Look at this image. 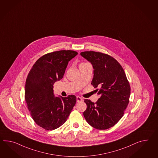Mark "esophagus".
Wrapping results in <instances>:
<instances>
[{
  "instance_id": "34e87169",
  "label": "esophagus",
  "mask_w": 158,
  "mask_h": 158,
  "mask_svg": "<svg viewBox=\"0 0 158 158\" xmlns=\"http://www.w3.org/2000/svg\"><path fill=\"white\" fill-rule=\"evenodd\" d=\"M77 102H81L83 101V99L80 96H77Z\"/></svg>"
}]
</instances>
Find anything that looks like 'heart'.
<instances>
[{
    "label": "heart",
    "instance_id": "heart-1",
    "mask_svg": "<svg viewBox=\"0 0 158 158\" xmlns=\"http://www.w3.org/2000/svg\"><path fill=\"white\" fill-rule=\"evenodd\" d=\"M82 64H85V63H82Z\"/></svg>",
    "mask_w": 158,
    "mask_h": 158
}]
</instances>
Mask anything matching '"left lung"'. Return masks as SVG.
<instances>
[{
	"instance_id": "obj_1",
	"label": "left lung",
	"mask_w": 158,
	"mask_h": 158,
	"mask_svg": "<svg viewBox=\"0 0 158 158\" xmlns=\"http://www.w3.org/2000/svg\"><path fill=\"white\" fill-rule=\"evenodd\" d=\"M81 55L90 62L94 69L91 85L100 87L96 103L85 99L83 112L89 125L98 130L114 126L122 118L129 103L131 89L126 73L118 62L107 54L85 51Z\"/></svg>"
}]
</instances>
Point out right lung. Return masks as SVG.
Returning a JSON list of instances; mask_svg holds the SVG:
<instances>
[{"label": "right lung", "instance_id": "add662e5", "mask_svg": "<svg viewBox=\"0 0 158 158\" xmlns=\"http://www.w3.org/2000/svg\"><path fill=\"white\" fill-rule=\"evenodd\" d=\"M77 55L71 50L55 51L39 59L28 74L24 97L31 116L40 127L52 130L65 123L77 97L55 96L54 84L61 80L69 62Z\"/></svg>", "mask_w": 158, "mask_h": 158}]
</instances>
